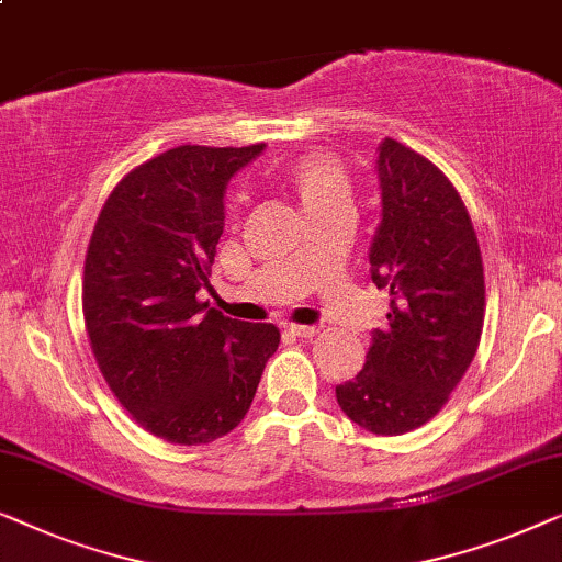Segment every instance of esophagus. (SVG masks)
<instances>
[{
    "label": "esophagus",
    "mask_w": 562,
    "mask_h": 562,
    "mask_svg": "<svg viewBox=\"0 0 562 562\" xmlns=\"http://www.w3.org/2000/svg\"><path fill=\"white\" fill-rule=\"evenodd\" d=\"M290 334L297 338H313L318 336V326H290Z\"/></svg>",
    "instance_id": "1"
}]
</instances>
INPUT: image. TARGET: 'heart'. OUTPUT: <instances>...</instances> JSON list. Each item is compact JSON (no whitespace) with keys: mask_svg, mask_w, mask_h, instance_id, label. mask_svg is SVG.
I'll return each instance as SVG.
<instances>
[{"mask_svg":"<svg viewBox=\"0 0 562 562\" xmlns=\"http://www.w3.org/2000/svg\"><path fill=\"white\" fill-rule=\"evenodd\" d=\"M280 178L297 195L307 216L336 203H349V172L344 162L326 149H311V153L292 157L282 165Z\"/></svg>","mask_w":562,"mask_h":562,"instance_id":"1","label":"heart"}]
</instances>
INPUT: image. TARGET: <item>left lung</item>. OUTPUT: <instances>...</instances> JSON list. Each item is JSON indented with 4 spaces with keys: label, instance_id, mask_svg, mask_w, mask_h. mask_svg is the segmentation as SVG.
Wrapping results in <instances>:
<instances>
[{
    "label": "left lung",
    "instance_id": "obj_1",
    "mask_svg": "<svg viewBox=\"0 0 562 562\" xmlns=\"http://www.w3.org/2000/svg\"><path fill=\"white\" fill-rule=\"evenodd\" d=\"M382 221L369 247L371 282L390 292L363 369L336 386L346 415L374 436H402L438 415L476 357L484 265L461 195L397 139L376 157Z\"/></svg>",
    "mask_w": 562,
    "mask_h": 562
}]
</instances>
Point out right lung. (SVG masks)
Here are the masks:
<instances>
[{"instance_id": "right-lung-1", "label": "right lung", "mask_w": 562, "mask_h": 562, "mask_svg": "<svg viewBox=\"0 0 562 562\" xmlns=\"http://www.w3.org/2000/svg\"><path fill=\"white\" fill-rule=\"evenodd\" d=\"M262 149L180 145L153 157L109 195L86 251L83 321L101 374L142 428L178 446L232 432L280 344L272 323L199 300L228 180Z\"/></svg>"}]
</instances>
